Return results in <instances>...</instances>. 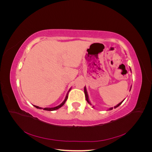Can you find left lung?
<instances>
[{"label": "left lung", "instance_id": "obj_1", "mask_svg": "<svg viewBox=\"0 0 152 152\" xmlns=\"http://www.w3.org/2000/svg\"><path fill=\"white\" fill-rule=\"evenodd\" d=\"M84 93H85V96H86V100H87V102H88L89 103H90V102H89V99H88V96H87V91H86V87H84ZM124 102V100L122 101V102H121L119 104H118L117 106H115V108H117V107H118V106H120L121 104H122V103ZM110 110H112V108H110Z\"/></svg>", "mask_w": 152, "mask_h": 152}]
</instances>
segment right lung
Wrapping results in <instances>:
<instances>
[{
    "label": "right lung",
    "mask_w": 152,
    "mask_h": 152,
    "mask_svg": "<svg viewBox=\"0 0 152 152\" xmlns=\"http://www.w3.org/2000/svg\"><path fill=\"white\" fill-rule=\"evenodd\" d=\"M69 92V91H68ZM67 98H68V94H67V95H66V98H65V100L63 101V102L61 103V104H60L59 105H58V106H57V107H54V108H44L43 110H47V111H54V110H57V109H59V108L60 107H61L65 103V102H66V101L67 100ZM34 107H35V108H39V109H42L41 108H40V107H37V106H35V105H34Z\"/></svg>",
    "instance_id": "add662e5"
}]
</instances>
